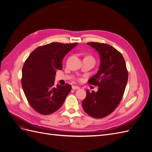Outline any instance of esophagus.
<instances>
[{
	"instance_id": "obj_1",
	"label": "esophagus",
	"mask_w": 152,
	"mask_h": 152,
	"mask_svg": "<svg viewBox=\"0 0 152 152\" xmlns=\"http://www.w3.org/2000/svg\"><path fill=\"white\" fill-rule=\"evenodd\" d=\"M72 89H74V90L79 89V86H72Z\"/></svg>"
}]
</instances>
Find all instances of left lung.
I'll use <instances>...</instances> for the list:
<instances>
[{
	"instance_id": "obj_1",
	"label": "left lung",
	"mask_w": 152,
	"mask_h": 152,
	"mask_svg": "<svg viewBox=\"0 0 152 152\" xmlns=\"http://www.w3.org/2000/svg\"><path fill=\"white\" fill-rule=\"evenodd\" d=\"M87 44L97 50L101 63L97 73L88 81L89 84L98 86V90L96 93L87 90L82 107L91 117L103 118L120 103L127 85L128 72L122 54L113 47L99 42Z\"/></svg>"
}]
</instances>
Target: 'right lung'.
<instances>
[{
  "mask_svg": "<svg viewBox=\"0 0 152 152\" xmlns=\"http://www.w3.org/2000/svg\"><path fill=\"white\" fill-rule=\"evenodd\" d=\"M77 43L52 42L38 47L26 59L22 69L21 86L29 104L36 112L49 115L65 102L72 89L68 84L54 86L56 72L61 70L65 55Z\"/></svg>",
  "mask_w": 152,
  "mask_h": 152,
  "instance_id": "1",
  "label": "right lung"
}]
</instances>
